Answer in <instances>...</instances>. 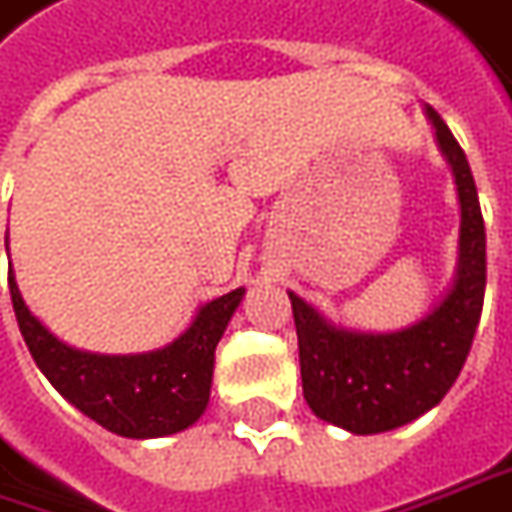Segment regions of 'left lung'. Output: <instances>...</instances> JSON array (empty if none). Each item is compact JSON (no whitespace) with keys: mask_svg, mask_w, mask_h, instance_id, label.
Listing matches in <instances>:
<instances>
[{"mask_svg":"<svg viewBox=\"0 0 512 512\" xmlns=\"http://www.w3.org/2000/svg\"><path fill=\"white\" fill-rule=\"evenodd\" d=\"M459 195V257L448 291L428 314L397 331L337 326L289 291L303 397L314 416L357 436L385 433L436 408L456 382L482 317L487 283L485 221L465 152L425 104Z\"/></svg>","mask_w":512,"mask_h":512,"instance_id":"obj_1","label":"left lung"}]
</instances>
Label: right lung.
Here are the masks:
<instances>
[{
    "label": "right lung",
    "instance_id": "add662e5",
    "mask_svg": "<svg viewBox=\"0 0 512 512\" xmlns=\"http://www.w3.org/2000/svg\"><path fill=\"white\" fill-rule=\"evenodd\" d=\"M8 286L19 331L39 371L81 414L127 439L181 433L201 419L209 405L215 348L246 294L235 289L203 303L192 323L155 351L96 354L59 340L27 309L13 272Z\"/></svg>",
    "mask_w": 512,
    "mask_h": 512
}]
</instances>
